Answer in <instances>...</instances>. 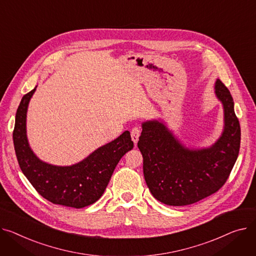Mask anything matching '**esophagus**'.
I'll use <instances>...</instances> for the list:
<instances>
[{
	"label": "esophagus",
	"mask_w": 256,
	"mask_h": 256,
	"mask_svg": "<svg viewBox=\"0 0 256 256\" xmlns=\"http://www.w3.org/2000/svg\"><path fill=\"white\" fill-rule=\"evenodd\" d=\"M140 135V127H138V126L133 127L132 130H131V138H132L134 144L138 142Z\"/></svg>",
	"instance_id": "1"
}]
</instances>
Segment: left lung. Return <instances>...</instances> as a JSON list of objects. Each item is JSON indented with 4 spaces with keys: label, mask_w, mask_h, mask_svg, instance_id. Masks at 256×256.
Instances as JSON below:
<instances>
[{
    "label": "left lung",
    "mask_w": 256,
    "mask_h": 256,
    "mask_svg": "<svg viewBox=\"0 0 256 256\" xmlns=\"http://www.w3.org/2000/svg\"><path fill=\"white\" fill-rule=\"evenodd\" d=\"M216 95L224 108V131L210 148L189 150L158 121L142 124L138 146L144 158L146 183L159 202L187 206L217 192L228 181L241 144V127L228 88L216 82Z\"/></svg>",
    "instance_id": "obj_1"
}]
</instances>
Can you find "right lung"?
Instances as JSON below:
<instances>
[{
	"label": "right lung",
	"instance_id": "right-lung-1",
	"mask_svg": "<svg viewBox=\"0 0 256 256\" xmlns=\"http://www.w3.org/2000/svg\"><path fill=\"white\" fill-rule=\"evenodd\" d=\"M35 90L22 97L15 116L13 144L22 172L41 196L54 204L80 208L96 202L106 189L120 159L133 148L130 132L125 131L72 166L42 162L30 148L26 134L28 104Z\"/></svg>",
	"mask_w": 256,
	"mask_h": 256
}]
</instances>
